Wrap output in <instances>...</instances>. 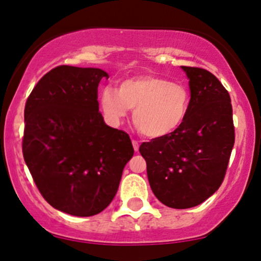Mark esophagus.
Masks as SVG:
<instances>
[{"instance_id": "obj_1", "label": "esophagus", "mask_w": 261, "mask_h": 261, "mask_svg": "<svg viewBox=\"0 0 261 261\" xmlns=\"http://www.w3.org/2000/svg\"><path fill=\"white\" fill-rule=\"evenodd\" d=\"M133 146H134V149L135 151H139V141L136 140H133Z\"/></svg>"}]
</instances>
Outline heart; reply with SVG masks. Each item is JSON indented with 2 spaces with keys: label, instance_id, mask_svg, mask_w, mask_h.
Masks as SVG:
<instances>
[{
  "label": "heart",
  "instance_id": "1",
  "mask_svg": "<svg viewBox=\"0 0 261 261\" xmlns=\"http://www.w3.org/2000/svg\"><path fill=\"white\" fill-rule=\"evenodd\" d=\"M191 95L185 85L157 74H140L100 91V106L107 119L119 124L128 109H135V126L146 137L162 139L175 133L187 120Z\"/></svg>",
  "mask_w": 261,
  "mask_h": 261
}]
</instances>
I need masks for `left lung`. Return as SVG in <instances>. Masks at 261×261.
Here are the masks:
<instances>
[{
  "label": "left lung",
  "mask_w": 261,
  "mask_h": 261,
  "mask_svg": "<svg viewBox=\"0 0 261 261\" xmlns=\"http://www.w3.org/2000/svg\"><path fill=\"white\" fill-rule=\"evenodd\" d=\"M191 93L187 120L175 133L140 146L152 191L172 208H189L222 184L234 145L232 104L217 77L181 66Z\"/></svg>",
  "instance_id": "obj_1"
}]
</instances>
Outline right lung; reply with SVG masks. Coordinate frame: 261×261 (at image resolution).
I'll return each mask as SVG.
<instances>
[{
	"mask_svg": "<svg viewBox=\"0 0 261 261\" xmlns=\"http://www.w3.org/2000/svg\"><path fill=\"white\" fill-rule=\"evenodd\" d=\"M100 68L58 66L41 77L24 108L23 157L53 207L88 217L108 207L134 155L128 135L104 122Z\"/></svg>",
	"mask_w": 261,
	"mask_h": 261,
	"instance_id": "add662e5",
	"label": "right lung"
}]
</instances>
